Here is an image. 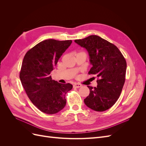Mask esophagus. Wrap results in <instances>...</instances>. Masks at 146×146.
<instances>
[{
    "instance_id": "34e87169",
    "label": "esophagus",
    "mask_w": 146,
    "mask_h": 146,
    "mask_svg": "<svg viewBox=\"0 0 146 146\" xmlns=\"http://www.w3.org/2000/svg\"><path fill=\"white\" fill-rule=\"evenodd\" d=\"M73 86H74V88H80V87H81L82 86V85L81 84H80V83H74V85H73Z\"/></svg>"
}]
</instances>
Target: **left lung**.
<instances>
[{
  "mask_svg": "<svg viewBox=\"0 0 146 146\" xmlns=\"http://www.w3.org/2000/svg\"><path fill=\"white\" fill-rule=\"evenodd\" d=\"M75 42L89 54L92 67L88 74L98 77V86H88L90 94L84 102L96 111L107 110L116 102L124 85L125 59L115 45L97 35L76 39Z\"/></svg>",
  "mask_w": 146,
  "mask_h": 146,
  "instance_id": "left-lung-1",
  "label": "left lung"
}]
</instances>
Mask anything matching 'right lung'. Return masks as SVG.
<instances>
[{"instance_id": "right-lung-1", "label": "right lung", "mask_w": 146, "mask_h": 146, "mask_svg": "<svg viewBox=\"0 0 146 146\" xmlns=\"http://www.w3.org/2000/svg\"><path fill=\"white\" fill-rule=\"evenodd\" d=\"M71 40L46 39L26 53L19 77L29 98L42 112L53 114L63 109L66 94L72 90L70 83L62 84L52 80L50 72Z\"/></svg>"}]
</instances>
